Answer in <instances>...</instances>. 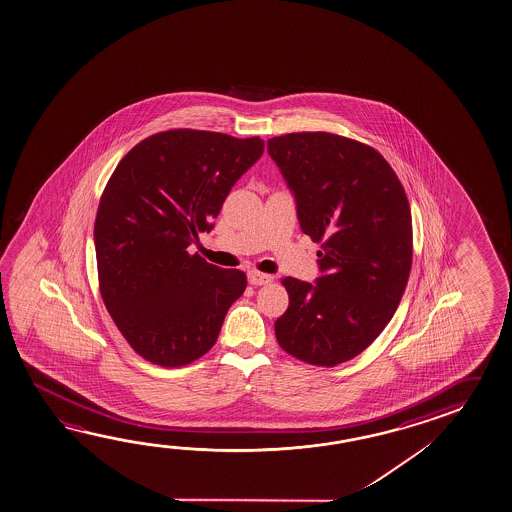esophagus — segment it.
<instances>
[{"label":"esophagus","mask_w":512,"mask_h":512,"mask_svg":"<svg viewBox=\"0 0 512 512\" xmlns=\"http://www.w3.org/2000/svg\"><path fill=\"white\" fill-rule=\"evenodd\" d=\"M248 280H250V284H253V286H262V284H268V282H271L273 277L268 275V273H261V271L251 270L250 273H248Z\"/></svg>","instance_id":"obj_1"}]
</instances>
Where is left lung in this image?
<instances>
[{"label":"left lung","instance_id":"obj_1","mask_svg":"<svg viewBox=\"0 0 512 512\" xmlns=\"http://www.w3.org/2000/svg\"><path fill=\"white\" fill-rule=\"evenodd\" d=\"M268 154L295 197L302 232L322 242L315 282L282 280L290 306L275 337L291 357L337 366L395 315L413 259L411 208L386 159L348 137L280 135Z\"/></svg>","mask_w":512,"mask_h":512}]
</instances>
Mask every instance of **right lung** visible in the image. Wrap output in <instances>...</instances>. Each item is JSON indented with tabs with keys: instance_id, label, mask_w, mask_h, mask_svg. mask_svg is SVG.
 Masks as SVG:
<instances>
[{
	"instance_id": "add662e5",
	"label": "right lung",
	"mask_w": 512,
	"mask_h": 512,
	"mask_svg": "<svg viewBox=\"0 0 512 512\" xmlns=\"http://www.w3.org/2000/svg\"><path fill=\"white\" fill-rule=\"evenodd\" d=\"M264 152L259 137L168 130L117 164L94 226L101 297L141 357L190 364L217 342L246 290V273L222 270L188 246L212 232L226 195Z\"/></svg>"
}]
</instances>
